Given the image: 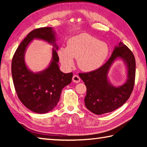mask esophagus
Wrapping results in <instances>:
<instances>
[{"label": "esophagus", "mask_w": 147, "mask_h": 147, "mask_svg": "<svg viewBox=\"0 0 147 147\" xmlns=\"http://www.w3.org/2000/svg\"><path fill=\"white\" fill-rule=\"evenodd\" d=\"M81 79L78 76V75H74L73 77V82L74 83H78L80 82Z\"/></svg>", "instance_id": "34e87169"}]
</instances>
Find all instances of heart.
I'll return each mask as SVG.
<instances>
[{"instance_id": "1", "label": "heart", "mask_w": 147, "mask_h": 147, "mask_svg": "<svg viewBox=\"0 0 147 147\" xmlns=\"http://www.w3.org/2000/svg\"><path fill=\"white\" fill-rule=\"evenodd\" d=\"M109 54L107 43L87 33L73 36L68 40L66 47H61L58 51L61 64L65 68H71L74 64V59H78L80 69L88 73L100 68Z\"/></svg>"}]
</instances>
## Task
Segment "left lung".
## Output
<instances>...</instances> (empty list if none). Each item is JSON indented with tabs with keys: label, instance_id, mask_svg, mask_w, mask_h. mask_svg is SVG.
Masks as SVG:
<instances>
[{
	"label": "left lung",
	"instance_id": "obj_1",
	"mask_svg": "<svg viewBox=\"0 0 147 147\" xmlns=\"http://www.w3.org/2000/svg\"><path fill=\"white\" fill-rule=\"evenodd\" d=\"M121 59L127 69V80L121 86H114L108 78L109 70L114 62ZM135 59L132 52L120 42L115 45L110 59L98 70L79 74L86 86V107L92 113L101 115L121 107L131 94L135 79Z\"/></svg>",
	"mask_w": 147,
	"mask_h": 147
}]
</instances>
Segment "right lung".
<instances>
[{"label": "right lung", "mask_w": 147, "mask_h": 147, "mask_svg": "<svg viewBox=\"0 0 147 147\" xmlns=\"http://www.w3.org/2000/svg\"><path fill=\"white\" fill-rule=\"evenodd\" d=\"M34 39L43 40L54 47L48 67L38 72L30 70L25 62L26 49ZM56 40L52 27L34 30L22 41L12 58V76L18 98L35 113L45 114L53 110L59 101L62 90L72 81L73 73H64L59 69Z\"/></svg>", "instance_id": "obj_1"}]
</instances>
